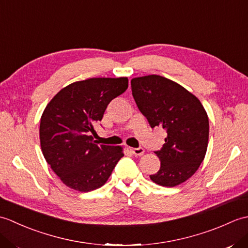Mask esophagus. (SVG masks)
I'll use <instances>...</instances> for the list:
<instances>
[{
	"label": "esophagus",
	"instance_id": "esophagus-1",
	"mask_svg": "<svg viewBox=\"0 0 248 248\" xmlns=\"http://www.w3.org/2000/svg\"><path fill=\"white\" fill-rule=\"evenodd\" d=\"M129 149H130V151L132 152L134 155H139V156L143 155L144 152H145L144 148H141V147H140V148H129Z\"/></svg>",
	"mask_w": 248,
	"mask_h": 248
}]
</instances>
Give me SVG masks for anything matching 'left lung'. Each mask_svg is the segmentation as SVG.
Listing matches in <instances>:
<instances>
[{"mask_svg":"<svg viewBox=\"0 0 248 248\" xmlns=\"http://www.w3.org/2000/svg\"><path fill=\"white\" fill-rule=\"evenodd\" d=\"M131 88L151 128H163L167 133L162 149L155 152L161 167L150 179L166 187L186 182L208 148L209 118L202 102L180 84L156 75L132 78Z\"/></svg>","mask_w":248,"mask_h":248,"instance_id":"1","label":"left lung"}]
</instances>
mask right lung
Listing matches in <instances>:
<instances>
[{
  "instance_id": "right-lung-1",
  "label": "right lung",
  "mask_w": 248,
  "mask_h": 248,
  "mask_svg": "<svg viewBox=\"0 0 248 248\" xmlns=\"http://www.w3.org/2000/svg\"><path fill=\"white\" fill-rule=\"evenodd\" d=\"M128 78H92L71 83L46 104L40 147L62 182L78 192L101 187L124 156L120 146L97 145L91 132L108 104L128 88Z\"/></svg>"
}]
</instances>
